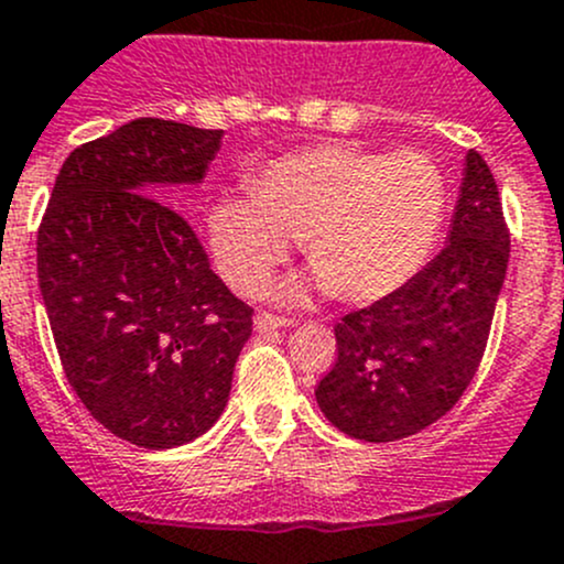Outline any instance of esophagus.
<instances>
[{"instance_id":"obj_1","label":"esophagus","mask_w":564,"mask_h":564,"mask_svg":"<svg viewBox=\"0 0 564 564\" xmlns=\"http://www.w3.org/2000/svg\"><path fill=\"white\" fill-rule=\"evenodd\" d=\"M284 326H293V321H290V317L271 315V312H258V315H254V332H274V328Z\"/></svg>"}]
</instances>
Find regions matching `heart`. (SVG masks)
<instances>
[{
    "mask_svg": "<svg viewBox=\"0 0 564 564\" xmlns=\"http://www.w3.org/2000/svg\"><path fill=\"white\" fill-rule=\"evenodd\" d=\"M447 216V177L420 150L317 144L271 161L252 194H221L205 216L208 249L232 288L252 293L295 238L315 284L343 304H376L414 280ZM304 280L276 288L295 301Z\"/></svg>",
    "mask_w": 564,
    "mask_h": 564,
    "instance_id": "heart-1",
    "label": "heart"
}]
</instances>
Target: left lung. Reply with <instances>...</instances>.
<instances>
[{
	"mask_svg": "<svg viewBox=\"0 0 564 564\" xmlns=\"http://www.w3.org/2000/svg\"><path fill=\"white\" fill-rule=\"evenodd\" d=\"M507 260L499 188L482 155L469 150L442 252L403 290L334 326L337 361L315 389L323 416L372 444L442 420L482 359Z\"/></svg>",
	"mask_w": 564,
	"mask_h": 564,
	"instance_id": "left-lung-1",
	"label": "left lung"
}]
</instances>
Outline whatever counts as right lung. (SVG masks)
<instances>
[{"label":"right lung","instance_id":"obj_1","mask_svg":"<svg viewBox=\"0 0 564 564\" xmlns=\"http://www.w3.org/2000/svg\"><path fill=\"white\" fill-rule=\"evenodd\" d=\"M225 131L139 117L65 159L37 230V282L59 361L115 436L172 449L214 427L252 310L172 209Z\"/></svg>","mask_w":564,"mask_h":564}]
</instances>
